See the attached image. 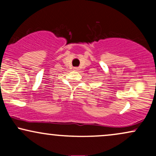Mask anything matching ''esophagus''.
I'll return each mask as SVG.
<instances>
[{
  "label": "esophagus",
  "mask_w": 156,
  "mask_h": 156,
  "mask_svg": "<svg viewBox=\"0 0 156 156\" xmlns=\"http://www.w3.org/2000/svg\"><path fill=\"white\" fill-rule=\"evenodd\" d=\"M75 70H76V71H78V70H79V69H78V67H75Z\"/></svg>",
  "instance_id": "34e87169"
}]
</instances>
